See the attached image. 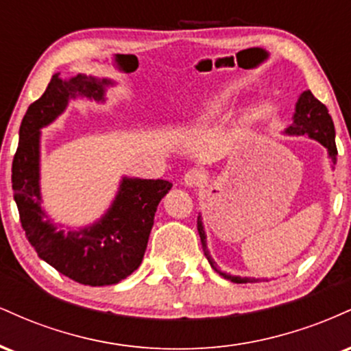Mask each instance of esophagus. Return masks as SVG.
Here are the masks:
<instances>
[{
    "label": "esophagus",
    "mask_w": 351,
    "mask_h": 351,
    "mask_svg": "<svg viewBox=\"0 0 351 351\" xmlns=\"http://www.w3.org/2000/svg\"><path fill=\"white\" fill-rule=\"evenodd\" d=\"M203 181H204L203 171L196 170V168H193V170H189L186 175H184V184H186V186H189V188L199 186Z\"/></svg>",
    "instance_id": "1"
}]
</instances>
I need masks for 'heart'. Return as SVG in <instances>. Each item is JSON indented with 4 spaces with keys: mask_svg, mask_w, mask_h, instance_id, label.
Instances as JSON below:
<instances>
[{
    "mask_svg": "<svg viewBox=\"0 0 351 351\" xmlns=\"http://www.w3.org/2000/svg\"><path fill=\"white\" fill-rule=\"evenodd\" d=\"M219 110H221V102H213L206 107V112H204V115H206V117L216 115Z\"/></svg>",
    "mask_w": 351,
    "mask_h": 351,
    "instance_id": "b5f03b06",
    "label": "heart"
}]
</instances>
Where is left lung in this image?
Wrapping results in <instances>:
<instances>
[{"mask_svg":"<svg viewBox=\"0 0 351 351\" xmlns=\"http://www.w3.org/2000/svg\"><path fill=\"white\" fill-rule=\"evenodd\" d=\"M285 134L289 135H308L310 138L317 140L324 145L328 150L330 158H332L333 165L337 163V145H335V127H333V120L330 117L327 107L320 102V100L313 97V94L310 90L302 92L299 100H297L295 106V114H293V123L285 130ZM198 232L201 237V245H203L204 256H206L208 263L211 264V267L219 274L224 279H229L236 284H247V282H257L259 279H252V277H236L224 274L217 267L215 261L209 256L208 247H206V234H204L203 223H201V216H198Z\"/></svg>","mask_w":351,"mask_h":351,"instance_id":"obj_1","label":"left lung"}]
</instances>
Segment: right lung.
<instances>
[{
  "instance_id": "add662e5",
  "label": "right lung",
  "mask_w": 351,
  "mask_h": 351,
  "mask_svg": "<svg viewBox=\"0 0 351 351\" xmlns=\"http://www.w3.org/2000/svg\"><path fill=\"white\" fill-rule=\"evenodd\" d=\"M107 84L112 82L84 74L69 80L52 75L46 92L24 115L11 175L21 226L38 256L69 279L92 287L119 284L138 269L156 206L173 186L167 180L125 176L102 219L79 231H58L44 213L39 189V130L66 110L69 99L80 95L102 102Z\"/></svg>"
}]
</instances>
